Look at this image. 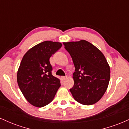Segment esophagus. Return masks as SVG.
<instances>
[{
  "mask_svg": "<svg viewBox=\"0 0 129 129\" xmlns=\"http://www.w3.org/2000/svg\"><path fill=\"white\" fill-rule=\"evenodd\" d=\"M67 78V76H62V77H61V78H62V79L63 80L66 79Z\"/></svg>",
  "mask_w": 129,
  "mask_h": 129,
  "instance_id": "esophagus-1",
  "label": "esophagus"
}]
</instances>
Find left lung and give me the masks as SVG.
<instances>
[{"instance_id": "obj_1", "label": "left lung", "mask_w": 129, "mask_h": 129, "mask_svg": "<svg viewBox=\"0 0 129 129\" xmlns=\"http://www.w3.org/2000/svg\"><path fill=\"white\" fill-rule=\"evenodd\" d=\"M75 67V84L70 91L74 99L84 105L97 103L103 97L110 78V67L103 53L85 40L63 42Z\"/></svg>"}]
</instances>
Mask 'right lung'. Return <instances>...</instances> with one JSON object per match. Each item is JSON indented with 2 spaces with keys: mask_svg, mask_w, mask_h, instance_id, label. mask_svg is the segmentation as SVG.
I'll list each match as a JSON object with an SVG mask.
<instances>
[{
  "mask_svg": "<svg viewBox=\"0 0 129 129\" xmlns=\"http://www.w3.org/2000/svg\"><path fill=\"white\" fill-rule=\"evenodd\" d=\"M61 47L60 42L44 41L29 49L22 58L17 84L26 100L35 107L51 103L60 86V80L51 73L50 58Z\"/></svg>",
  "mask_w": 129,
  "mask_h": 129,
  "instance_id": "add662e5",
  "label": "right lung"
}]
</instances>
